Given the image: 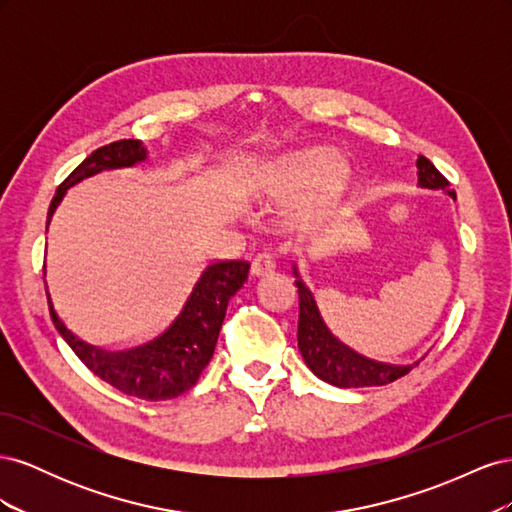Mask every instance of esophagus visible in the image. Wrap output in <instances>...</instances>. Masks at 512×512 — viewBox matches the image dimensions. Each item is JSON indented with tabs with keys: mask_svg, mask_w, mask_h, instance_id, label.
<instances>
[{
	"mask_svg": "<svg viewBox=\"0 0 512 512\" xmlns=\"http://www.w3.org/2000/svg\"><path fill=\"white\" fill-rule=\"evenodd\" d=\"M275 271V260L271 254L262 252L252 260V275L262 277V275H271Z\"/></svg>",
	"mask_w": 512,
	"mask_h": 512,
	"instance_id": "1",
	"label": "esophagus"
}]
</instances>
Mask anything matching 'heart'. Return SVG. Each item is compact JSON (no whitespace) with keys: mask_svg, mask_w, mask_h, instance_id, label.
<instances>
[{"mask_svg":"<svg viewBox=\"0 0 512 512\" xmlns=\"http://www.w3.org/2000/svg\"><path fill=\"white\" fill-rule=\"evenodd\" d=\"M318 179L316 192L294 213L297 228H312L327 220L348 192L350 168L344 162H335L331 151L305 149L269 162L258 170L252 192L258 198L284 200L301 194Z\"/></svg>","mask_w":512,"mask_h":512,"instance_id":"obj_1","label":"heart"}]
</instances>
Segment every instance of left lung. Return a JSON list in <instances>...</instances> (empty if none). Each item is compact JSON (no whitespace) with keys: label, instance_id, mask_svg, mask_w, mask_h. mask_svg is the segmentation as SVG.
Listing matches in <instances>:
<instances>
[{"label":"left lung","instance_id":"obj_1","mask_svg":"<svg viewBox=\"0 0 512 512\" xmlns=\"http://www.w3.org/2000/svg\"><path fill=\"white\" fill-rule=\"evenodd\" d=\"M418 185L427 190H442L455 198V192L448 190V181L438 173L427 158L418 156ZM294 286L299 292V350L305 365L314 371V376L329 382L339 389H361V386H382L406 376L412 367L418 365H395L374 361L369 356L356 352L339 339L324 320L316 303L314 292L305 284L297 260L292 262Z\"/></svg>","mask_w":512,"mask_h":512}]
</instances>
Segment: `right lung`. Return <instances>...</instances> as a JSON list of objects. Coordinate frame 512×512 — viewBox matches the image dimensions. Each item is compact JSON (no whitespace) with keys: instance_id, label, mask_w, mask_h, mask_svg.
<instances>
[{"instance_id":"right-lung-1","label":"right lung","mask_w":512,"mask_h":512,"mask_svg":"<svg viewBox=\"0 0 512 512\" xmlns=\"http://www.w3.org/2000/svg\"><path fill=\"white\" fill-rule=\"evenodd\" d=\"M145 160L147 149L141 141H132V138L96 149L57 188L49 215H46V230L72 185L94 177L102 170L128 168ZM247 273H250V262L245 260L211 262L200 271L175 314L158 331L123 346H96L85 342L59 318L49 290H46V297H49L55 329L87 369L123 395L162 401L190 391L209 365L215 344H218L228 301L247 282Z\"/></svg>"}]
</instances>
